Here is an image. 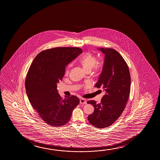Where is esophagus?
<instances>
[{"label": "esophagus", "instance_id": "34e87169", "mask_svg": "<svg viewBox=\"0 0 160 160\" xmlns=\"http://www.w3.org/2000/svg\"><path fill=\"white\" fill-rule=\"evenodd\" d=\"M80 103L81 104H85L87 103V101L85 99L81 98L80 100Z\"/></svg>", "mask_w": 160, "mask_h": 160}]
</instances>
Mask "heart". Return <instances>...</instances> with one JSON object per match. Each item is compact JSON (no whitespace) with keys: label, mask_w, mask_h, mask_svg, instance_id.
Returning <instances> with one entry per match:
<instances>
[{"label":"heart","mask_w":160,"mask_h":160,"mask_svg":"<svg viewBox=\"0 0 160 160\" xmlns=\"http://www.w3.org/2000/svg\"><path fill=\"white\" fill-rule=\"evenodd\" d=\"M97 58L94 55L91 53H86L83 55L80 60V63L81 64L83 70L85 72L91 71L92 69L94 68L96 70H98L101 69L102 65L100 63H96ZM69 72V67L67 69L66 72L68 73Z\"/></svg>","instance_id":"1"}]
</instances>
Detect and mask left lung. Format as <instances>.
I'll return each mask as SVG.
<instances>
[{
  "label": "left lung",
  "instance_id": "8db88e82",
  "mask_svg": "<svg viewBox=\"0 0 160 160\" xmlns=\"http://www.w3.org/2000/svg\"><path fill=\"white\" fill-rule=\"evenodd\" d=\"M97 48L105 56L102 70L95 86L103 88L105 94L100 103L93 100L88 101L94 110L88 118L91 125L103 128L112 125L125 109L130 92L131 76L126 62L117 51Z\"/></svg>",
  "mask_w": 160,
  "mask_h": 160
}]
</instances>
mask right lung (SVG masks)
I'll list each match as a JSON object with an SVG mask.
<instances>
[{"mask_svg":"<svg viewBox=\"0 0 160 160\" xmlns=\"http://www.w3.org/2000/svg\"><path fill=\"white\" fill-rule=\"evenodd\" d=\"M82 53L78 48H56L43 51L35 57L27 75L25 87L31 105L42 120L58 127L70 120L80 102L75 96L62 98L57 90L65 68Z\"/></svg>","mask_w":160,"mask_h":160,"instance_id":"obj_1","label":"right lung"}]
</instances>
